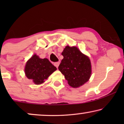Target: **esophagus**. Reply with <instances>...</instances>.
Here are the masks:
<instances>
[{
    "mask_svg": "<svg viewBox=\"0 0 124 124\" xmlns=\"http://www.w3.org/2000/svg\"><path fill=\"white\" fill-rule=\"evenodd\" d=\"M59 64H60V62H54V65L57 68H58V67H59Z\"/></svg>",
    "mask_w": 124,
    "mask_h": 124,
    "instance_id": "esophagus-1",
    "label": "esophagus"
}]
</instances>
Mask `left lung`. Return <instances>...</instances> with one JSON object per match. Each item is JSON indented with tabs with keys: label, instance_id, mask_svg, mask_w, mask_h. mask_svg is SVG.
Returning a JSON list of instances; mask_svg holds the SVG:
<instances>
[{
	"label": "left lung",
	"instance_id": "1",
	"mask_svg": "<svg viewBox=\"0 0 124 124\" xmlns=\"http://www.w3.org/2000/svg\"><path fill=\"white\" fill-rule=\"evenodd\" d=\"M58 69L72 87H78L89 80L91 74L90 60L76 47L67 46Z\"/></svg>",
	"mask_w": 124,
	"mask_h": 124
}]
</instances>
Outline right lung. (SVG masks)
I'll list each match as a JSON object with an SVG mask.
<instances>
[{
    "mask_svg": "<svg viewBox=\"0 0 124 124\" xmlns=\"http://www.w3.org/2000/svg\"><path fill=\"white\" fill-rule=\"evenodd\" d=\"M56 69L47 59H40L34 55L26 62L25 72L29 79L33 80L35 84L39 85Z\"/></svg>",
    "mask_w": 124,
    "mask_h": 124,
    "instance_id": "obj_1",
    "label": "right lung"
}]
</instances>
